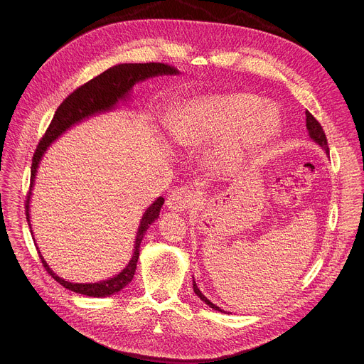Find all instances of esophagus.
I'll return each mask as SVG.
<instances>
[{
  "mask_svg": "<svg viewBox=\"0 0 364 364\" xmlns=\"http://www.w3.org/2000/svg\"><path fill=\"white\" fill-rule=\"evenodd\" d=\"M196 200H197L196 191L191 190V187L184 186L171 191V194L167 198V205L168 209L174 212H184L190 209V207L196 203Z\"/></svg>",
  "mask_w": 364,
  "mask_h": 364,
  "instance_id": "esophagus-1",
  "label": "esophagus"
}]
</instances>
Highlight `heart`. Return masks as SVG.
Returning <instances> with one entry per match:
<instances>
[{
  "instance_id": "obj_1",
  "label": "heart",
  "mask_w": 364,
  "mask_h": 364,
  "mask_svg": "<svg viewBox=\"0 0 364 364\" xmlns=\"http://www.w3.org/2000/svg\"><path fill=\"white\" fill-rule=\"evenodd\" d=\"M279 127L274 107H264L256 95L236 93L190 102L170 122V134L183 145L235 135L232 148L240 149L265 144Z\"/></svg>"
}]
</instances>
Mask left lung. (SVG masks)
<instances>
[{"mask_svg":"<svg viewBox=\"0 0 364 364\" xmlns=\"http://www.w3.org/2000/svg\"><path fill=\"white\" fill-rule=\"evenodd\" d=\"M305 117H306V129H308V134H309V136L313 138L326 152H328L330 151V148H328V142H327V136H326V132H324V129H323V127H321V124L309 114V111H305ZM193 289H194V292L197 294V296L201 299V301H204L207 305L209 306H212L213 309H216V311H220V313H225V311L222 309V308H219L218 305H215L213 302H210L209 299H207L201 292H200V289L197 288V285H196V282L193 281Z\"/></svg>","mask_w":364,"mask_h":364,"instance_id":"obj_1","label":"left lung"}]
</instances>
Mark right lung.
I'll return each instance as SVG.
<instances>
[{
    "label": "right lung",
    "mask_w": 364,
    "mask_h": 364,
    "mask_svg": "<svg viewBox=\"0 0 364 364\" xmlns=\"http://www.w3.org/2000/svg\"><path fill=\"white\" fill-rule=\"evenodd\" d=\"M177 73H178V70L174 66H171L168 63H159V62L117 65V66L105 70L103 73L97 75L96 77L90 79L89 82L83 83L77 89H75L60 103V107L56 109L53 119H51L48 128L46 129L44 135L41 136V139L36 148V152L33 155L30 188L26 196V218H27V223H28L30 229H31L30 215H28L30 194H31V188H33L38 163L43 157L44 151L47 149V146L53 142L60 134H63L68 128H70L73 124L80 122L82 119L93 115V114L103 112V111H108V109L114 108L118 99L124 97L136 82L152 77V76H157V75H177ZM163 204H164V198L159 197L144 213L141 225L138 228L136 239H135L134 256L129 261L128 267L117 277H114L108 281L96 282V284H72V282L62 279L60 277H58L53 271H51L43 259V256L40 255V252L37 250L44 269L47 271V274L51 275V278L56 279L65 288H68L73 292H77V294L87 295V296H108V295H112V294L121 291L134 278V274L136 269V262L139 257V245L144 239L146 229L159 219ZM31 235H33V232H31Z\"/></svg>",
    "instance_id": "1"
}]
</instances>
